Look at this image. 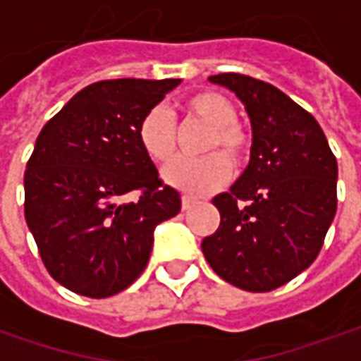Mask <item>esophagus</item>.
Masks as SVG:
<instances>
[{"label": "esophagus", "mask_w": 361, "mask_h": 361, "mask_svg": "<svg viewBox=\"0 0 361 361\" xmlns=\"http://www.w3.org/2000/svg\"><path fill=\"white\" fill-rule=\"evenodd\" d=\"M194 206H196V200H194V197H190V196L181 197V210L188 212V210H192Z\"/></svg>", "instance_id": "obj_1"}]
</instances>
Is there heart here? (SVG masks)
<instances>
[{
  "instance_id": "obj_1",
  "label": "heart",
  "mask_w": 361,
  "mask_h": 361,
  "mask_svg": "<svg viewBox=\"0 0 361 361\" xmlns=\"http://www.w3.org/2000/svg\"><path fill=\"white\" fill-rule=\"evenodd\" d=\"M181 109L190 117L210 125V131L202 143V151L208 155L200 159L171 161L164 169V180L190 196H204L218 190L226 181L230 164L243 165L246 161L250 153V135L236 121L234 104L220 92H194L183 101ZM137 141L151 161H169L178 149L176 121L161 106L151 109L137 125Z\"/></svg>"
}]
</instances>
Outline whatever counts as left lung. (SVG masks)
Listing matches in <instances>:
<instances>
[{
  "label": "left lung",
  "instance_id": "left-lung-1",
  "mask_svg": "<svg viewBox=\"0 0 361 361\" xmlns=\"http://www.w3.org/2000/svg\"><path fill=\"white\" fill-rule=\"evenodd\" d=\"M252 123L250 164L212 204L218 230L202 240L212 271L252 293L273 290L317 259L337 210V161L319 123L273 85L224 72Z\"/></svg>",
  "mask_w": 361,
  "mask_h": 361
}]
</instances>
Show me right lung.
<instances>
[{
  "mask_svg": "<svg viewBox=\"0 0 361 361\" xmlns=\"http://www.w3.org/2000/svg\"><path fill=\"white\" fill-rule=\"evenodd\" d=\"M178 85H88L39 131L24 173L25 222L46 271L72 293L104 299L133 285L149 262L153 228L180 212V192L137 141L141 117Z\"/></svg>",
  "mask_w": 361,
  "mask_h": 361,
  "instance_id": "obj_1",
  "label": "right lung"
}]
</instances>
